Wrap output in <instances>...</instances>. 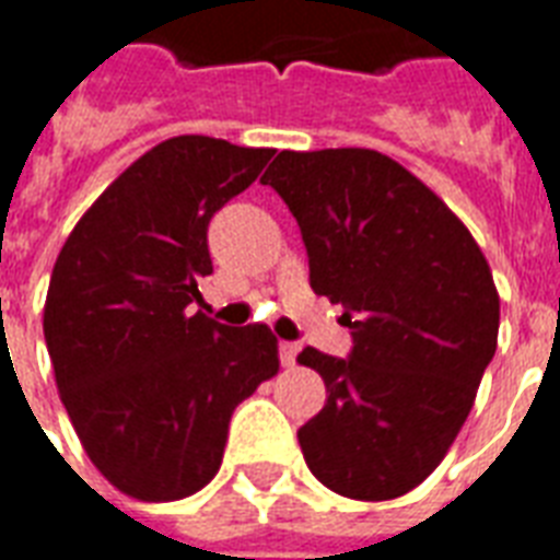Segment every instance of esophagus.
Masks as SVG:
<instances>
[{
    "label": "esophagus",
    "instance_id": "obj_1",
    "mask_svg": "<svg viewBox=\"0 0 560 560\" xmlns=\"http://www.w3.org/2000/svg\"><path fill=\"white\" fill-rule=\"evenodd\" d=\"M279 355H281V364L293 366V364H296L299 347H296V343H288V340H284V343L279 347Z\"/></svg>",
    "mask_w": 560,
    "mask_h": 560
}]
</instances>
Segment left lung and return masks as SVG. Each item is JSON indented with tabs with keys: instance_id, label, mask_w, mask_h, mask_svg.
I'll list each match as a JSON object with an SVG mask.
<instances>
[{
	"instance_id": "obj_1",
	"label": "left lung",
	"mask_w": 560,
	"mask_h": 560,
	"mask_svg": "<svg viewBox=\"0 0 560 560\" xmlns=\"http://www.w3.org/2000/svg\"><path fill=\"white\" fill-rule=\"evenodd\" d=\"M261 182L296 217L311 288L343 305L355 343L349 358L299 352L326 382L299 429L305 464L340 497H405L446 458L497 352L488 258L432 187L375 149H284Z\"/></svg>"
}]
</instances>
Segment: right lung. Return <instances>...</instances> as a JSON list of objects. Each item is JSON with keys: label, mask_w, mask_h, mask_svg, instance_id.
Masks as SVG:
<instances>
[{"label": "right lung", "mask_w": 560, "mask_h": 560, "mask_svg": "<svg viewBox=\"0 0 560 560\" xmlns=\"http://www.w3.org/2000/svg\"><path fill=\"white\" fill-rule=\"evenodd\" d=\"M272 149L178 135L140 155L84 211L55 261L43 335L55 384L102 476L140 502L202 490L234 408L279 373V340L202 311L208 223Z\"/></svg>", "instance_id": "1"}]
</instances>
